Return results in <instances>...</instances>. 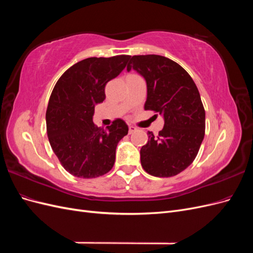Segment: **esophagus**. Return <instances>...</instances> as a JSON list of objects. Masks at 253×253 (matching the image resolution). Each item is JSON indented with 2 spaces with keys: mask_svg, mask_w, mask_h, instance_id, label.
Returning <instances> with one entry per match:
<instances>
[{
  "mask_svg": "<svg viewBox=\"0 0 253 253\" xmlns=\"http://www.w3.org/2000/svg\"><path fill=\"white\" fill-rule=\"evenodd\" d=\"M136 131H137V128H136L135 126H128V134H133V133L136 132Z\"/></svg>",
  "mask_w": 253,
  "mask_h": 253,
  "instance_id": "obj_1",
  "label": "esophagus"
}]
</instances>
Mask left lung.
I'll return each mask as SVG.
<instances>
[{
	"instance_id": "left-lung-1",
	"label": "left lung",
	"mask_w": 253,
	"mask_h": 253,
	"mask_svg": "<svg viewBox=\"0 0 253 253\" xmlns=\"http://www.w3.org/2000/svg\"><path fill=\"white\" fill-rule=\"evenodd\" d=\"M138 72L147 81L145 111L164 115L158 135L149 132L140 150L143 170L156 177H172L193 163L203 142L206 114L191 76L173 60L158 55L133 56L126 70Z\"/></svg>"
}]
</instances>
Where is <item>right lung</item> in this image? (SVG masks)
<instances>
[{
    "mask_svg": "<svg viewBox=\"0 0 253 253\" xmlns=\"http://www.w3.org/2000/svg\"><path fill=\"white\" fill-rule=\"evenodd\" d=\"M131 56L91 57L74 64L53 87L46 110L50 147L76 177L96 178L110 172L118 142L127 135L122 119L105 129L93 122L95 105L105 99V85L125 70Z\"/></svg>",
    "mask_w": 253,
    "mask_h": 253,
    "instance_id": "obj_1",
    "label": "right lung"
}]
</instances>
